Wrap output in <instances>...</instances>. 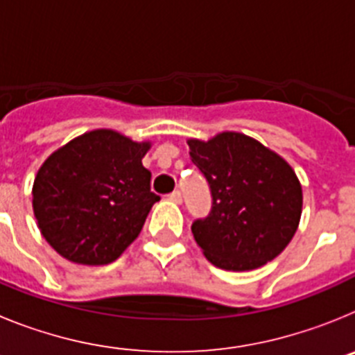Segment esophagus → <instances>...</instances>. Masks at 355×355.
I'll use <instances>...</instances> for the list:
<instances>
[{
  "instance_id": "1",
  "label": "esophagus",
  "mask_w": 355,
  "mask_h": 355,
  "mask_svg": "<svg viewBox=\"0 0 355 355\" xmlns=\"http://www.w3.org/2000/svg\"><path fill=\"white\" fill-rule=\"evenodd\" d=\"M168 199H171L172 202H175V205H181V202H183V193H181L180 190H174L172 193H168Z\"/></svg>"
}]
</instances>
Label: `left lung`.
I'll use <instances>...</instances> for the list:
<instances>
[{"label": "left lung", "mask_w": 355, "mask_h": 355, "mask_svg": "<svg viewBox=\"0 0 355 355\" xmlns=\"http://www.w3.org/2000/svg\"><path fill=\"white\" fill-rule=\"evenodd\" d=\"M188 146L211 192L209 213L192 222L206 258L233 272L272 261L293 238L302 211V188L290 165L241 133Z\"/></svg>", "instance_id": "left-lung-1"}]
</instances>
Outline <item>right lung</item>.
<instances>
[{
	"instance_id": "right-lung-1",
	"label": "right lung",
	"mask_w": 355,
	"mask_h": 355,
	"mask_svg": "<svg viewBox=\"0 0 355 355\" xmlns=\"http://www.w3.org/2000/svg\"><path fill=\"white\" fill-rule=\"evenodd\" d=\"M147 149L149 144L97 130L44 162L33 183V211L56 252L81 265H106L139 236L159 200L142 165Z\"/></svg>"
}]
</instances>
